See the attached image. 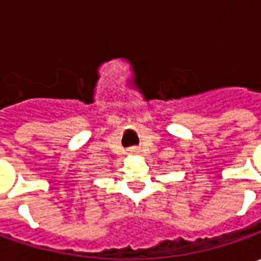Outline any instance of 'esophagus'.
Returning <instances> with one entry per match:
<instances>
[{
  "mask_svg": "<svg viewBox=\"0 0 261 261\" xmlns=\"http://www.w3.org/2000/svg\"><path fill=\"white\" fill-rule=\"evenodd\" d=\"M130 152H136V149H135V148H132V149H130Z\"/></svg>",
  "mask_w": 261,
  "mask_h": 261,
  "instance_id": "1",
  "label": "esophagus"
}]
</instances>
